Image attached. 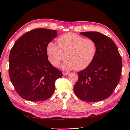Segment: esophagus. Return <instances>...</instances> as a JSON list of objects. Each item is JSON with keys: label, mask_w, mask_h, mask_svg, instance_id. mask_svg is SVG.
I'll return each mask as SVG.
<instances>
[{"label": "esophagus", "mask_w": 130, "mask_h": 130, "mask_svg": "<svg viewBox=\"0 0 130 130\" xmlns=\"http://www.w3.org/2000/svg\"><path fill=\"white\" fill-rule=\"evenodd\" d=\"M69 73L68 72H63V75H67L69 74Z\"/></svg>", "instance_id": "esophagus-1"}]
</instances>
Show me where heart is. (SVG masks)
Returning a JSON list of instances; mask_svg holds the SVG:
<instances>
[{"label":"heart","mask_w":130,"mask_h":130,"mask_svg":"<svg viewBox=\"0 0 130 130\" xmlns=\"http://www.w3.org/2000/svg\"><path fill=\"white\" fill-rule=\"evenodd\" d=\"M57 42L58 45L51 41L46 48L49 61L56 67L66 57L67 59L61 66L63 69L80 70L89 66L95 58L97 45L92 39L70 32L60 36Z\"/></svg>","instance_id":"1"}]
</instances>
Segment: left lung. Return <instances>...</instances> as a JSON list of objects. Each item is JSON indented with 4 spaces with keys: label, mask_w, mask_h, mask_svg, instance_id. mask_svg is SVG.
<instances>
[{
    "label": "left lung",
    "mask_w": 130,
    "mask_h": 130,
    "mask_svg": "<svg viewBox=\"0 0 130 130\" xmlns=\"http://www.w3.org/2000/svg\"><path fill=\"white\" fill-rule=\"evenodd\" d=\"M82 35L93 40L97 45L94 61L78 72L74 92L87 102L102 101L114 91L121 78L122 59L118 47L110 37L98 32H83Z\"/></svg>",
    "instance_id": "obj_1"
}]
</instances>
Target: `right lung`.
Returning <instances> with one entry per match:
<instances>
[{
  "instance_id": "obj_1",
  "label": "right lung",
  "mask_w": 130,
  "mask_h": 130,
  "mask_svg": "<svg viewBox=\"0 0 130 130\" xmlns=\"http://www.w3.org/2000/svg\"><path fill=\"white\" fill-rule=\"evenodd\" d=\"M57 36V31L36 28L16 41L9 56V76L18 94L23 99L40 102L49 99L55 83L62 77L51 64L47 45Z\"/></svg>"
}]
</instances>
